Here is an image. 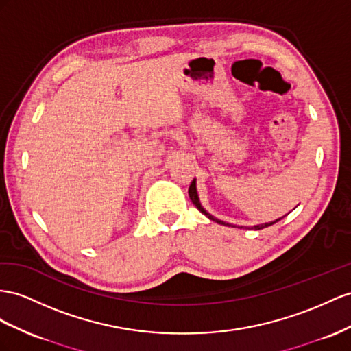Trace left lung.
Listing matches in <instances>:
<instances>
[{
	"label": "left lung",
	"instance_id": "left-lung-1",
	"mask_svg": "<svg viewBox=\"0 0 351 351\" xmlns=\"http://www.w3.org/2000/svg\"><path fill=\"white\" fill-rule=\"evenodd\" d=\"M188 194H190V199H191V202L194 203V206L197 209H199L203 215H206V217H208L210 221H215V222H218V223H221V226H226V227H236V226H232V223H228V222H223V221H221V219H218V218H215L213 215H210L208 210H206L203 206H202V203H200V199H199V194H197V185H195V178L193 179V182H191V185H190V188H188ZM286 217V215H285ZM283 218V217H282ZM282 218H278V219H276V221H271V222H264V223H258V226H254V227H247V230H263V228H267V227H269V226H273V223H276V222H278L280 221ZM239 228H245V227H239Z\"/></svg>",
	"mask_w": 351,
	"mask_h": 351
}]
</instances>
